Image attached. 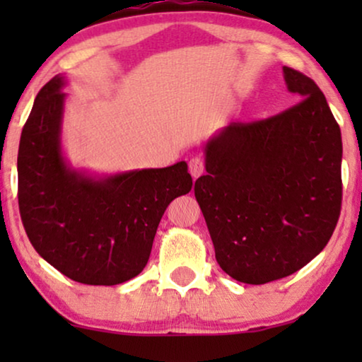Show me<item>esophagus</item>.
<instances>
[{
    "label": "esophagus",
    "instance_id": "1",
    "mask_svg": "<svg viewBox=\"0 0 362 362\" xmlns=\"http://www.w3.org/2000/svg\"><path fill=\"white\" fill-rule=\"evenodd\" d=\"M189 173H191V176L194 177H199L202 173H204V160H202V158H199V156H194V158H191L189 160Z\"/></svg>",
    "mask_w": 362,
    "mask_h": 362
}]
</instances>
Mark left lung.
I'll return each instance as SVG.
<instances>
[{
	"label": "left lung",
	"mask_w": 362,
	"mask_h": 362,
	"mask_svg": "<svg viewBox=\"0 0 362 362\" xmlns=\"http://www.w3.org/2000/svg\"><path fill=\"white\" fill-rule=\"evenodd\" d=\"M284 76L301 100L221 130L207 141V175L194 185L217 264L242 284L298 272L325 249L339 219V125L310 77L290 67Z\"/></svg>",
	"instance_id": "1"
}]
</instances>
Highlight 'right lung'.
<instances>
[{"mask_svg":"<svg viewBox=\"0 0 362 362\" xmlns=\"http://www.w3.org/2000/svg\"><path fill=\"white\" fill-rule=\"evenodd\" d=\"M64 77L51 78L34 100L18 151V202L31 244L74 281L118 285L150 259L166 207L187 194L185 161L168 168L95 180L62 156Z\"/></svg>","mask_w":362,"mask_h":362,"instance_id":"obj_1","label":"right lung"}]
</instances>
